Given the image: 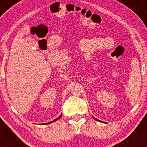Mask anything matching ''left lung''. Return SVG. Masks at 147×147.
<instances>
[{
    "mask_svg": "<svg viewBox=\"0 0 147 147\" xmlns=\"http://www.w3.org/2000/svg\"><path fill=\"white\" fill-rule=\"evenodd\" d=\"M95 119H96V120H97V121H99V122H100V121H99V119H96V118H95Z\"/></svg>",
    "mask_w": 147,
    "mask_h": 147,
    "instance_id": "1",
    "label": "left lung"
}]
</instances>
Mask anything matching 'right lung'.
Here are the masks:
<instances>
[{
    "label": "right lung",
    "instance_id": "add662e5",
    "mask_svg": "<svg viewBox=\"0 0 147 147\" xmlns=\"http://www.w3.org/2000/svg\"><path fill=\"white\" fill-rule=\"evenodd\" d=\"M61 115H60V116H59L57 118H56V119H55V120H53V121H52V122H48V123H45L44 124H50V123H52V122H55V121H57V119H59V118H61Z\"/></svg>",
    "mask_w": 147,
    "mask_h": 147
}]
</instances>
